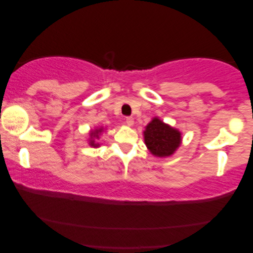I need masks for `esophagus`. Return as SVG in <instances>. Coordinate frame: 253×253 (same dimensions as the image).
<instances>
[{
  "label": "esophagus",
  "mask_w": 253,
  "mask_h": 253,
  "mask_svg": "<svg viewBox=\"0 0 253 253\" xmlns=\"http://www.w3.org/2000/svg\"><path fill=\"white\" fill-rule=\"evenodd\" d=\"M133 117H131V116H126V123L127 124V126H132L133 124Z\"/></svg>",
  "instance_id": "1"
}]
</instances>
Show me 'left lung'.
Instances as JSON below:
<instances>
[{"mask_svg": "<svg viewBox=\"0 0 253 253\" xmlns=\"http://www.w3.org/2000/svg\"><path fill=\"white\" fill-rule=\"evenodd\" d=\"M145 144L155 157H169L181 143V133L159 119L152 120L144 131Z\"/></svg>", "mask_w": 253, "mask_h": 253, "instance_id": "left-lung-1", "label": "left lung"}]
</instances>
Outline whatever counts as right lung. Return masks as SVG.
<instances>
[{"mask_svg":"<svg viewBox=\"0 0 253 253\" xmlns=\"http://www.w3.org/2000/svg\"><path fill=\"white\" fill-rule=\"evenodd\" d=\"M101 131H102V129H96V130L94 131V132H91V138H93V137L98 138V137H99V133L101 132ZM89 145H91V146H94V147L98 146V144H95L94 140H93V139L91 140V143H89Z\"/></svg>","mask_w":253,"mask_h":253,"instance_id":"add662e5","label":"right lung"}]
</instances>
